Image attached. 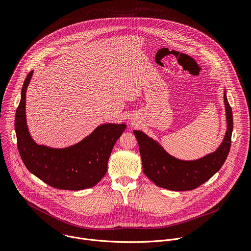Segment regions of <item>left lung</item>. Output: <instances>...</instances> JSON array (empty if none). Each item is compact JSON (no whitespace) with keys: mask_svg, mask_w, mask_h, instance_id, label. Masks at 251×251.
<instances>
[{"mask_svg":"<svg viewBox=\"0 0 251 251\" xmlns=\"http://www.w3.org/2000/svg\"><path fill=\"white\" fill-rule=\"evenodd\" d=\"M227 130L219 149L196 161H182L169 155L159 144L141 131H134L139 144L143 172L160 188L171 191L194 190L216 174L226 162L231 145L232 110L225 93Z\"/></svg>","mask_w":251,"mask_h":251,"instance_id":"1","label":"left lung"}]
</instances>
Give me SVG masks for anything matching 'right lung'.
I'll return each instance as SVG.
<instances>
[{"instance_id":"add662e5","label":"right lung","mask_w":251,"mask_h":251,"mask_svg":"<svg viewBox=\"0 0 251 251\" xmlns=\"http://www.w3.org/2000/svg\"><path fill=\"white\" fill-rule=\"evenodd\" d=\"M29 73L22 88L15 129L20 156L26 169L46 184L59 190L79 191L95 186L107 172L111 151L124 132V124H103L78 144L64 149L37 145L25 121V91Z\"/></svg>"}]
</instances>
